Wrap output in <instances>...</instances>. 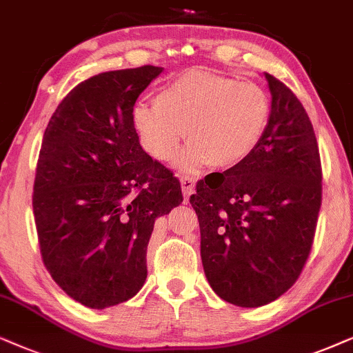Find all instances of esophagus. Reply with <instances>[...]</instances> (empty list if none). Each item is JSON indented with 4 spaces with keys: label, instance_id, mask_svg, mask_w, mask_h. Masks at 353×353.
<instances>
[{
    "label": "esophagus",
    "instance_id": "34e87169",
    "mask_svg": "<svg viewBox=\"0 0 353 353\" xmlns=\"http://www.w3.org/2000/svg\"><path fill=\"white\" fill-rule=\"evenodd\" d=\"M181 185H182V192H184V199L187 201V200H189V196L194 194L195 182H194V179H192V177H182Z\"/></svg>",
    "mask_w": 353,
    "mask_h": 353
}]
</instances>
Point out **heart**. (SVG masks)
I'll use <instances>...</instances> for the list:
<instances>
[{"label":"heart","mask_w":353,"mask_h":353,"mask_svg":"<svg viewBox=\"0 0 353 353\" xmlns=\"http://www.w3.org/2000/svg\"><path fill=\"white\" fill-rule=\"evenodd\" d=\"M270 116V98L256 83L187 70L157 93L154 105H135L132 124L158 161L174 157L185 130L190 145L179 164L196 171L205 164L229 169L245 161L261 142Z\"/></svg>","instance_id":"b5f03b06"}]
</instances>
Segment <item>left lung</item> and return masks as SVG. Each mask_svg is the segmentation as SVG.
Segmentation results:
<instances>
[{
  "mask_svg": "<svg viewBox=\"0 0 353 353\" xmlns=\"http://www.w3.org/2000/svg\"><path fill=\"white\" fill-rule=\"evenodd\" d=\"M271 92L266 132L250 157L196 182L190 196L211 289L255 308L297 283L321 208V159L310 117L288 85L265 74Z\"/></svg>",
  "mask_w": 353,
  "mask_h": 353,
  "instance_id": "1",
  "label": "left lung"
}]
</instances>
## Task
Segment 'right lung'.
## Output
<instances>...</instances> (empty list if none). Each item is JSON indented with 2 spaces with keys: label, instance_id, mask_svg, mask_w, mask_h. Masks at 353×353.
Here are the masks:
<instances>
[{
  "label": "right lung",
  "instance_id": "right-lung-1",
  "mask_svg": "<svg viewBox=\"0 0 353 353\" xmlns=\"http://www.w3.org/2000/svg\"><path fill=\"white\" fill-rule=\"evenodd\" d=\"M163 72H101L59 103L41 142L34 216L43 265L90 308L132 299L147 279L154 221L182 203L181 182L140 147L132 110Z\"/></svg>",
  "mask_w": 353,
  "mask_h": 353
}]
</instances>
